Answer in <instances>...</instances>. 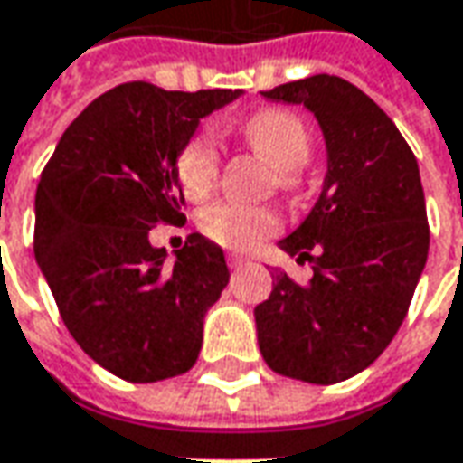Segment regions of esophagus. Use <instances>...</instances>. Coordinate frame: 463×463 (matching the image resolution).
Here are the masks:
<instances>
[{"instance_id": "1", "label": "esophagus", "mask_w": 463, "mask_h": 463, "mask_svg": "<svg viewBox=\"0 0 463 463\" xmlns=\"http://www.w3.org/2000/svg\"><path fill=\"white\" fill-rule=\"evenodd\" d=\"M226 262H229V268H232V270H240V268L252 265V260L241 258V255H229V260H226Z\"/></svg>"}]
</instances>
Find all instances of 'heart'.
Listing matches in <instances>:
<instances>
[{
    "label": "heart",
    "instance_id": "1",
    "mask_svg": "<svg viewBox=\"0 0 463 463\" xmlns=\"http://www.w3.org/2000/svg\"><path fill=\"white\" fill-rule=\"evenodd\" d=\"M241 134L247 144L276 167L278 183L294 190L301 167L311 156V134L307 123L288 110H262L252 116ZM175 177L187 198H205L219 177V146L211 134L187 138L175 156ZM205 237L229 250H252L280 229V213L270 205H244L222 201L205 205L198 216Z\"/></svg>",
    "mask_w": 463,
    "mask_h": 463
}]
</instances>
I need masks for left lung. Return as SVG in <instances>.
Here are the masks:
<instances>
[{
	"label": "left lung",
	"mask_w": 463,
	"mask_h": 463,
	"mask_svg": "<svg viewBox=\"0 0 463 463\" xmlns=\"http://www.w3.org/2000/svg\"><path fill=\"white\" fill-rule=\"evenodd\" d=\"M309 108L327 144V177L304 223L280 240L309 283L276 273L255 307L265 364L280 376L337 383L394 340L428 260L418 159L392 118L355 84L314 74L262 92Z\"/></svg>",
	"instance_id": "obj_1"
}]
</instances>
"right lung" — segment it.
<instances>
[{"instance_id": "1", "label": "right lung", "mask_w": 463, "mask_h": 463, "mask_svg": "<svg viewBox=\"0 0 463 463\" xmlns=\"http://www.w3.org/2000/svg\"><path fill=\"white\" fill-rule=\"evenodd\" d=\"M237 95L118 84L71 120L41 172L35 260L71 337L126 382L190 371L205 311L229 283L219 244L190 234L167 265L149 232L185 219L175 156L201 118Z\"/></svg>"}]
</instances>
